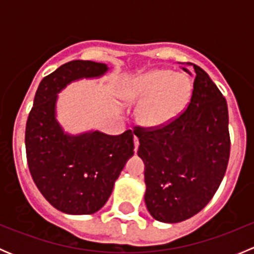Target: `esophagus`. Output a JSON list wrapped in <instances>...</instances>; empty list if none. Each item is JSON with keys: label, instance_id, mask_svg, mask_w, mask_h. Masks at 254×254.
<instances>
[{"label": "esophagus", "instance_id": "34e87169", "mask_svg": "<svg viewBox=\"0 0 254 254\" xmlns=\"http://www.w3.org/2000/svg\"><path fill=\"white\" fill-rule=\"evenodd\" d=\"M134 145H135L134 150H135V152H136L137 148H139V145H140V143H139V139H137V136H134Z\"/></svg>", "mask_w": 254, "mask_h": 254}]
</instances>
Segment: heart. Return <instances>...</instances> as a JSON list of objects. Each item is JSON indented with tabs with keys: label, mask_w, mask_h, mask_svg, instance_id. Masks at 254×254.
Returning a JSON list of instances; mask_svg holds the SVG:
<instances>
[{
	"label": "heart",
	"mask_w": 254,
	"mask_h": 254,
	"mask_svg": "<svg viewBox=\"0 0 254 254\" xmlns=\"http://www.w3.org/2000/svg\"><path fill=\"white\" fill-rule=\"evenodd\" d=\"M193 84L187 76L170 70H152L130 79L122 94L130 103H139L137 119L143 127L157 129L170 124L190 102Z\"/></svg>",
	"instance_id": "obj_1"
}]
</instances>
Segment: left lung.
I'll list each match as a JSON object with an SVG mask.
<instances>
[{
    "instance_id": "1",
    "label": "left lung",
    "mask_w": 254,
    "mask_h": 254,
    "mask_svg": "<svg viewBox=\"0 0 254 254\" xmlns=\"http://www.w3.org/2000/svg\"><path fill=\"white\" fill-rule=\"evenodd\" d=\"M186 65L194 73L186 111L162 127L134 130L145 163L146 206L153 219L170 224L194 216L211 200L231 147L226 99L203 68Z\"/></svg>"
}]
</instances>
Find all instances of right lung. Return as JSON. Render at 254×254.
Here are the masks:
<instances>
[{
    "label": "right lung",
    "instance_id": "add662e5",
    "mask_svg": "<svg viewBox=\"0 0 254 254\" xmlns=\"http://www.w3.org/2000/svg\"><path fill=\"white\" fill-rule=\"evenodd\" d=\"M106 64L73 60L40 82L25 127V152L35 186L55 209L71 215L98 211L134 155V134H65L55 118L56 94L78 78L99 77Z\"/></svg>",
    "mask_w": 254,
    "mask_h": 254
}]
</instances>
